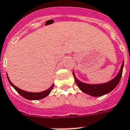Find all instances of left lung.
<instances>
[{"mask_svg": "<svg viewBox=\"0 0 130 130\" xmlns=\"http://www.w3.org/2000/svg\"><path fill=\"white\" fill-rule=\"evenodd\" d=\"M123 64H124V60H123V62H122L121 68H120V70L118 74L113 79L104 83L89 84V83H83L76 78L74 72L73 71L72 74H73L74 78V80L80 91L92 96H101L110 93L117 87V85H118L119 80L121 79V75H122Z\"/></svg>", "mask_w": 130, "mask_h": 130, "instance_id": "1", "label": "left lung"}]
</instances>
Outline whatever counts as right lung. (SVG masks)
<instances>
[{
	"mask_svg": "<svg viewBox=\"0 0 130 130\" xmlns=\"http://www.w3.org/2000/svg\"><path fill=\"white\" fill-rule=\"evenodd\" d=\"M7 78H8V80H9L10 85L16 90L17 92L19 94H21L23 97L27 99H29V100H39V99H41L45 98V97H46V96H48L49 94H50V93H51V91L52 90L53 87L54 86V84H52V86L48 89L45 90V91H41V92H39V93L27 92V91H23L22 89H19L18 87H17L15 85H13L11 82V80H9V78L8 76V75H7Z\"/></svg>",
	"mask_w": 130,
	"mask_h": 130,
	"instance_id": "obj_1",
	"label": "right lung"
}]
</instances>
